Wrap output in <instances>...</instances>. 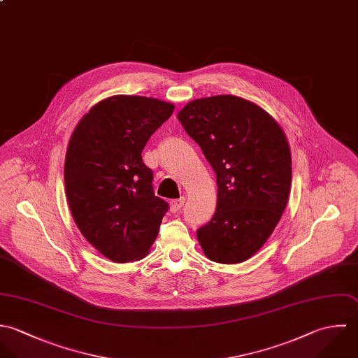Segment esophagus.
Masks as SVG:
<instances>
[{
    "label": "esophagus",
    "instance_id": "1",
    "mask_svg": "<svg viewBox=\"0 0 358 358\" xmlns=\"http://www.w3.org/2000/svg\"><path fill=\"white\" fill-rule=\"evenodd\" d=\"M184 203H185V198H184V196L180 198V199L171 201V202H170V212H171V213H178V212L181 210V208L184 206Z\"/></svg>",
    "mask_w": 358,
    "mask_h": 358
}]
</instances>
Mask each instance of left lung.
Returning <instances> with one entry per match:
<instances>
[{"instance_id":"8db88e82","label":"left lung","mask_w":358,"mask_h":358,"mask_svg":"<svg viewBox=\"0 0 358 358\" xmlns=\"http://www.w3.org/2000/svg\"><path fill=\"white\" fill-rule=\"evenodd\" d=\"M177 119L215 173L217 206L196 231L199 245L212 262L242 263L260 250L285 210L292 184L285 133L263 108L235 95L191 101Z\"/></svg>"}]
</instances>
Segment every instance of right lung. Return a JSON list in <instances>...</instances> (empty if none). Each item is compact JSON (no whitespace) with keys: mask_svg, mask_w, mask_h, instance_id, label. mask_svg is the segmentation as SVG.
I'll use <instances>...</instances> for the list:
<instances>
[{"mask_svg":"<svg viewBox=\"0 0 358 358\" xmlns=\"http://www.w3.org/2000/svg\"><path fill=\"white\" fill-rule=\"evenodd\" d=\"M174 105L140 95L95 103L73 130L65 159V188L83 236L106 259H143L169 203L155 196L143 152Z\"/></svg>","mask_w":358,"mask_h":358,"instance_id":"obj_1","label":"right lung"}]
</instances>
